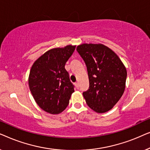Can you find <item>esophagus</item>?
Returning <instances> with one entry per match:
<instances>
[{"mask_svg": "<svg viewBox=\"0 0 150 150\" xmlns=\"http://www.w3.org/2000/svg\"><path fill=\"white\" fill-rule=\"evenodd\" d=\"M75 86H76V87L77 88V89H79V83H78V82L75 83Z\"/></svg>", "mask_w": 150, "mask_h": 150, "instance_id": "obj_1", "label": "esophagus"}]
</instances>
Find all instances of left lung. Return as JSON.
I'll return each mask as SVG.
<instances>
[{"instance_id":"obj_1","label":"left lung","mask_w":150,"mask_h":150,"mask_svg":"<svg viewBox=\"0 0 150 150\" xmlns=\"http://www.w3.org/2000/svg\"><path fill=\"white\" fill-rule=\"evenodd\" d=\"M76 50L87 69L89 87L83 93L87 105L98 113L108 111L124 92L126 67L117 55L103 44H83Z\"/></svg>"}]
</instances>
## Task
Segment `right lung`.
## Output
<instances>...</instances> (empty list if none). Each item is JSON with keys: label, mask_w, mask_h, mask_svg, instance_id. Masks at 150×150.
I'll use <instances>...</instances> for the list:
<instances>
[{"label": "right lung", "mask_w": 150, "mask_h": 150, "mask_svg": "<svg viewBox=\"0 0 150 150\" xmlns=\"http://www.w3.org/2000/svg\"><path fill=\"white\" fill-rule=\"evenodd\" d=\"M76 46L53 48L35 61L30 69L28 85L38 106L50 114H59L69 104L74 86L65 65Z\"/></svg>", "instance_id": "add662e5"}]
</instances>
